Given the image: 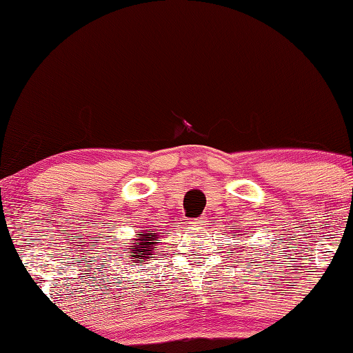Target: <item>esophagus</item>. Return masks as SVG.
I'll use <instances>...</instances> for the list:
<instances>
[{
  "instance_id": "obj_1",
  "label": "esophagus",
  "mask_w": 353,
  "mask_h": 353,
  "mask_svg": "<svg viewBox=\"0 0 353 353\" xmlns=\"http://www.w3.org/2000/svg\"><path fill=\"white\" fill-rule=\"evenodd\" d=\"M204 225H205L204 216H201V219H194L191 221V226H194V228H202Z\"/></svg>"
}]
</instances>
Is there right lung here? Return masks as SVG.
<instances>
[{"label": "right lung", "instance_id": "right-lung-1", "mask_svg": "<svg viewBox=\"0 0 353 353\" xmlns=\"http://www.w3.org/2000/svg\"><path fill=\"white\" fill-rule=\"evenodd\" d=\"M156 241H157V233H148V231H144L141 238L132 239V243L130 244L133 245H130L127 257L148 260L149 255L154 254L152 249H154V244H156Z\"/></svg>", "mask_w": 353, "mask_h": 353}]
</instances>
